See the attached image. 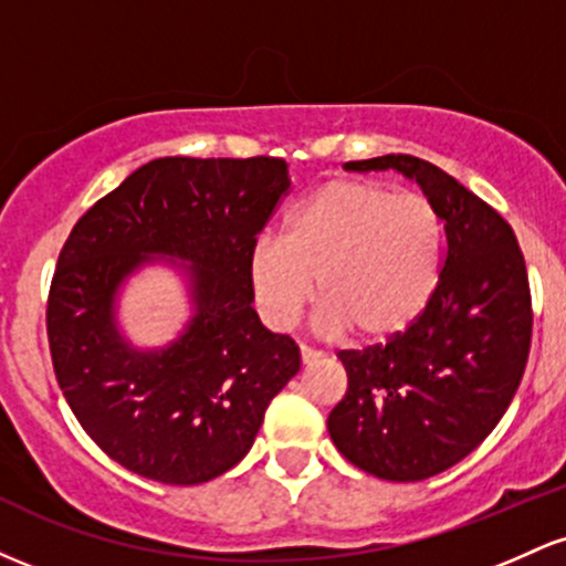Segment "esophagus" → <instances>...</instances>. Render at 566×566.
Wrapping results in <instances>:
<instances>
[{"label":"esophagus","mask_w":566,"mask_h":566,"mask_svg":"<svg viewBox=\"0 0 566 566\" xmlns=\"http://www.w3.org/2000/svg\"><path fill=\"white\" fill-rule=\"evenodd\" d=\"M322 356H324L322 350L308 348V346H301V359H303V365H311V361H319Z\"/></svg>","instance_id":"1"}]
</instances>
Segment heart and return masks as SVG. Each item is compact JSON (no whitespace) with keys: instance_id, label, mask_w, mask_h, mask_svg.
<instances>
[{"instance_id":"obj_1","label":"heart","mask_w":566,"mask_h":566,"mask_svg":"<svg viewBox=\"0 0 566 566\" xmlns=\"http://www.w3.org/2000/svg\"><path fill=\"white\" fill-rule=\"evenodd\" d=\"M441 244V218L423 193L329 180L290 212L282 239L255 242L247 279L271 327H292L316 284L324 333L378 346L412 327L431 303Z\"/></svg>"}]
</instances>
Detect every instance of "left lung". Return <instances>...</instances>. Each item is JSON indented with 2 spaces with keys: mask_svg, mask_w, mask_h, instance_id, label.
Returning a JSON list of instances; mask_svg holds the SVG:
<instances>
[{
  "mask_svg": "<svg viewBox=\"0 0 566 566\" xmlns=\"http://www.w3.org/2000/svg\"><path fill=\"white\" fill-rule=\"evenodd\" d=\"M346 170L415 178L444 223V261L431 303L399 337L340 350L348 391L327 418L356 469L423 482L476 450L509 409L532 343L527 263L509 220L409 154L346 161Z\"/></svg>",
  "mask_w": 566,
  "mask_h": 566,
  "instance_id": "obj_1",
  "label": "left lung"
}]
</instances>
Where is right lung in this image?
Masks as SVG:
<instances>
[{"mask_svg": "<svg viewBox=\"0 0 566 566\" xmlns=\"http://www.w3.org/2000/svg\"><path fill=\"white\" fill-rule=\"evenodd\" d=\"M287 191V161L276 157H165L71 229L48 297L50 356L80 426L127 471L188 486L233 469L301 369L295 340L258 319L247 279L258 233ZM148 254L192 261L198 314L167 349L135 352L115 329L113 301Z\"/></svg>", "mask_w": 566, "mask_h": 566, "instance_id": "right-lung-1", "label": "right lung"}]
</instances>
